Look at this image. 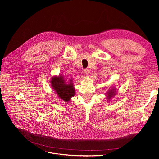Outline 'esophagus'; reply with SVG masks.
<instances>
[{
	"label": "esophagus",
	"mask_w": 159,
	"mask_h": 159,
	"mask_svg": "<svg viewBox=\"0 0 159 159\" xmlns=\"http://www.w3.org/2000/svg\"><path fill=\"white\" fill-rule=\"evenodd\" d=\"M89 73H90V70L89 69H85L84 70V73L86 75H88L89 74Z\"/></svg>",
	"instance_id": "esophagus-1"
}]
</instances>
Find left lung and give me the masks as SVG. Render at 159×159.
Listing matches in <instances>:
<instances>
[{
  "label": "left lung",
  "mask_w": 159,
  "mask_h": 159,
  "mask_svg": "<svg viewBox=\"0 0 159 159\" xmlns=\"http://www.w3.org/2000/svg\"><path fill=\"white\" fill-rule=\"evenodd\" d=\"M116 89L115 88H112L111 89H109L107 91V92L106 93V97H107V99L110 100L116 94Z\"/></svg>",
  "instance_id": "8db88e82"
}]
</instances>
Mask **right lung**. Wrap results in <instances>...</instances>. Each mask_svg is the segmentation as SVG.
I'll list each match as a JSON object with an SVG mask.
<instances>
[{"mask_svg":"<svg viewBox=\"0 0 159 159\" xmlns=\"http://www.w3.org/2000/svg\"><path fill=\"white\" fill-rule=\"evenodd\" d=\"M51 86L55 93H57L58 97L66 102H69L71 98L75 94L73 79H70L68 82H66L63 75L52 77Z\"/></svg>","mask_w":159,"mask_h":159,"instance_id":"1","label":"right lung"}]
</instances>
